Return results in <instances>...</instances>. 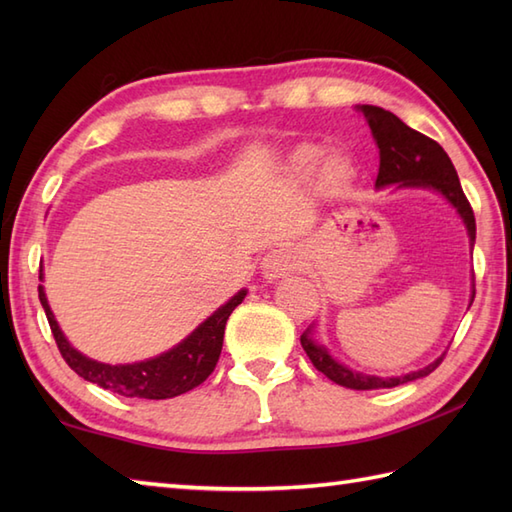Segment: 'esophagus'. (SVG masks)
<instances>
[{
    "mask_svg": "<svg viewBox=\"0 0 512 512\" xmlns=\"http://www.w3.org/2000/svg\"><path fill=\"white\" fill-rule=\"evenodd\" d=\"M297 268H299L297 253L292 248H284V246L270 250L262 262V270H264L266 279L286 277L290 273H295Z\"/></svg>",
    "mask_w": 512,
    "mask_h": 512,
    "instance_id": "34e87169",
    "label": "esophagus"
}]
</instances>
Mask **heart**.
<instances>
[{"label":"heart","mask_w":512,"mask_h":512,"mask_svg":"<svg viewBox=\"0 0 512 512\" xmlns=\"http://www.w3.org/2000/svg\"><path fill=\"white\" fill-rule=\"evenodd\" d=\"M321 158V151L314 145H301L295 154H292V165H295L299 171H310L314 165H317ZM347 178V167L341 160H330L323 169V180L330 189H339L341 184Z\"/></svg>","instance_id":"heart-1"}]
</instances>
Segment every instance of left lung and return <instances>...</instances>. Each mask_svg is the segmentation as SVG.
<instances>
[{
	"label": "left lung",
	"mask_w": 512,
	"mask_h": 512,
	"mask_svg": "<svg viewBox=\"0 0 512 512\" xmlns=\"http://www.w3.org/2000/svg\"><path fill=\"white\" fill-rule=\"evenodd\" d=\"M361 112L367 116L369 129H372L376 145L380 149V167H378L376 187L380 189V187H387V184H400V187H429V189L440 191L462 215L466 231H469V237H471V248H473L475 244L473 206L469 200H466L458 171H455L447 151H444L433 138L407 127L396 114L383 110V107L363 105ZM473 297H475V290H473ZM301 345L310 356L312 365L317 367L321 374L334 380L336 385L347 387V389H387V387L409 383V380L431 374L444 358L442 356L436 363H431L424 369H418V372H411L407 376L378 378V376L356 374L352 369L336 363L334 358L325 352V347L317 345L310 339L308 332L301 334Z\"/></svg>",
	"instance_id": "left-lung-1"
}]
</instances>
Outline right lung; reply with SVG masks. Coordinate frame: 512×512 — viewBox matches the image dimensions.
I'll list each match as a JSON object with an SVG mask.
<instances>
[{
	"label": "right lung",
	"mask_w": 512,
	"mask_h": 512,
	"mask_svg": "<svg viewBox=\"0 0 512 512\" xmlns=\"http://www.w3.org/2000/svg\"><path fill=\"white\" fill-rule=\"evenodd\" d=\"M244 297L246 290L237 292L226 306L211 314V317L180 345H176L165 354L151 358V361L134 365H105L92 361V358L83 356L81 352H76L74 347L65 341L63 332L59 330L57 321L52 317V310L48 306L46 295H43V288L39 286V301L43 310H46L50 330L54 341H57L63 361L68 363L76 374L107 391H114V394H121L127 398L147 400H162L187 394V391L202 385L204 380L211 376L217 365V358H220L222 352L226 321Z\"/></svg>",
	"instance_id": "obj_1"
}]
</instances>
